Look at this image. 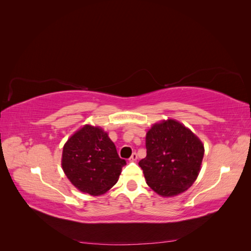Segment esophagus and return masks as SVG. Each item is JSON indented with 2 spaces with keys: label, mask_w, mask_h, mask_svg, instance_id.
Returning a JSON list of instances; mask_svg holds the SVG:
<instances>
[{
  "label": "esophagus",
  "mask_w": 251,
  "mask_h": 251,
  "mask_svg": "<svg viewBox=\"0 0 251 251\" xmlns=\"http://www.w3.org/2000/svg\"><path fill=\"white\" fill-rule=\"evenodd\" d=\"M137 154H136L135 153V151H134V153L132 154V156L130 157V161H136V160H137Z\"/></svg>",
  "instance_id": "obj_1"
}]
</instances>
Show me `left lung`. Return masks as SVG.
<instances>
[{"label": "left lung", "mask_w": 251, "mask_h": 251, "mask_svg": "<svg viewBox=\"0 0 251 251\" xmlns=\"http://www.w3.org/2000/svg\"><path fill=\"white\" fill-rule=\"evenodd\" d=\"M147 157L139 161L148 185L162 197L185 192L198 177L204 147L186 126L169 119L147 133Z\"/></svg>", "instance_id": "obj_1"}]
</instances>
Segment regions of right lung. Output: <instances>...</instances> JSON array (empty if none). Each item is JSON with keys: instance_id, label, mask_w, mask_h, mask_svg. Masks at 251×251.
<instances>
[{"instance_id": "right-lung-1", "label": "right lung", "mask_w": 251, "mask_h": 251, "mask_svg": "<svg viewBox=\"0 0 251 251\" xmlns=\"http://www.w3.org/2000/svg\"><path fill=\"white\" fill-rule=\"evenodd\" d=\"M126 164L102 128L82 126L63 149L62 166L67 178L82 193L100 196L116 183Z\"/></svg>"}]
</instances>
